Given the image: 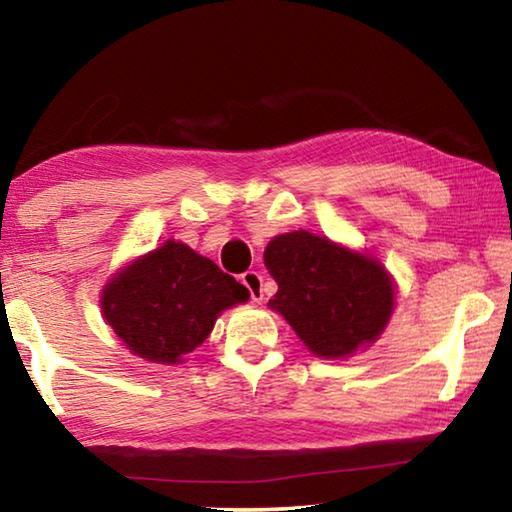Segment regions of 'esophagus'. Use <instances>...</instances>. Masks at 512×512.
I'll list each match as a JSON object with an SVG mask.
<instances>
[{
  "label": "esophagus",
  "instance_id": "34e87169",
  "mask_svg": "<svg viewBox=\"0 0 512 512\" xmlns=\"http://www.w3.org/2000/svg\"><path fill=\"white\" fill-rule=\"evenodd\" d=\"M241 282H244V287L250 291V298H253V302L264 300V277L257 271H248L241 275Z\"/></svg>",
  "mask_w": 512,
  "mask_h": 512
}]
</instances>
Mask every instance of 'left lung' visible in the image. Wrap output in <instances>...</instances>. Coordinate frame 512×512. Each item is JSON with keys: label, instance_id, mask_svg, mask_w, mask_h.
I'll list each match as a JSON object with an SVG mask.
<instances>
[{"label": "left lung", "instance_id": "left-lung-1", "mask_svg": "<svg viewBox=\"0 0 512 512\" xmlns=\"http://www.w3.org/2000/svg\"><path fill=\"white\" fill-rule=\"evenodd\" d=\"M264 264L277 282L268 307L323 359H343L379 339L395 307V284L375 257L307 230L268 241Z\"/></svg>", "mask_w": 512, "mask_h": 512}]
</instances>
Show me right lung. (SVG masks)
<instances>
[{"instance_id": "add662e5", "label": "right lung", "mask_w": 512, "mask_h": 512, "mask_svg": "<svg viewBox=\"0 0 512 512\" xmlns=\"http://www.w3.org/2000/svg\"><path fill=\"white\" fill-rule=\"evenodd\" d=\"M248 298L244 284L212 259L169 239L112 277L101 311L137 357L176 366L210 336L223 309Z\"/></svg>"}]
</instances>
